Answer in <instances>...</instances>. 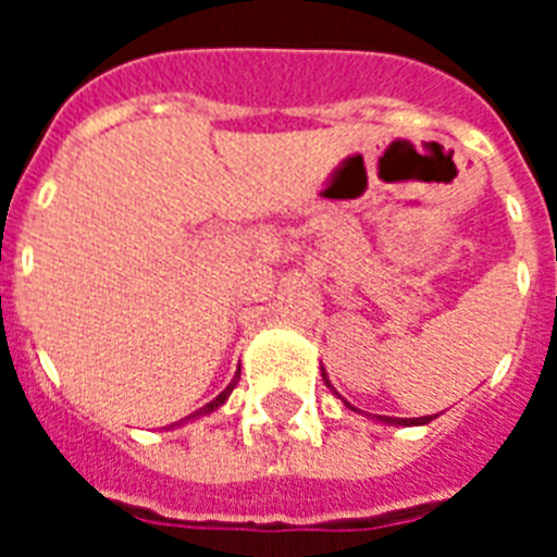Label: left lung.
Returning a JSON list of instances; mask_svg holds the SVG:
<instances>
[{
  "instance_id": "1",
  "label": "left lung",
  "mask_w": 557,
  "mask_h": 557,
  "mask_svg": "<svg viewBox=\"0 0 557 557\" xmlns=\"http://www.w3.org/2000/svg\"><path fill=\"white\" fill-rule=\"evenodd\" d=\"M382 421H387V424H430L432 416H424V418H391V416H382Z\"/></svg>"
}]
</instances>
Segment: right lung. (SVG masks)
Wrapping results in <instances>:
<instances>
[{"instance_id": "1", "label": "right lung", "mask_w": 557, "mask_h": 557, "mask_svg": "<svg viewBox=\"0 0 557 557\" xmlns=\"http://www.w3.org/2000/svg\"><path fill=\"white\" fill-rule=\"evenodd\" d=\"M234 385H236V376H234V382H231V385H228V387H225V391H223V393H220V396H218V398H214V401H209V405H206V407H200V410H198V412H195V416H200V412H211V410H218V407H220V405H223L225 398H228V396H231V391H234Z\"/></svg>"}]
</instances>
